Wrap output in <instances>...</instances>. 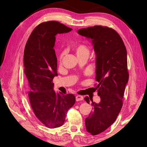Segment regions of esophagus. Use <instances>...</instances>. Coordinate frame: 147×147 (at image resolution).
<instances>
[{
	"mask_svg": "<svg viewBox=\"0 0 147 147\" xmlns=\"http://www.w3.org/2000/svg\"><path fill=\"white\" fill-rule=\"evenodd\" d=\"M83 99V97L80 95H78L76 96V100L77 101H80V100H82Z\"/></svg>",
	"mask_w": 147,
	"mask_h": 147,
	"instance_id": "obj_1",
	"label": "esophagus"
}]
</instances>
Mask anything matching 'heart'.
Returning <instances> with one entry per match:
<instances>
[{
	"label": "heart",
	"mask_w": 147,
	"mask_h": 147,
	"mask_svg": "<svg viewBox=\"0 0 147 147\" xmlns=\"http://www.w3.org/2000/svg\"><path fill=\"white\" fill-rule=\"evenodd\" d=\"M75 51H76V54L78 57L84 56H89L90 53V48L85 44H80V45L77 47L76 49H75ZM63 55L64 52L61 53V54L60 55V60H61L62 58H63Z\"/></svg>",
	"instance_id": "obj_1"
}]
</instances>
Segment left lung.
Segmentation results:
<instances>
[{
  "instance_id": "8db88e82",
  "label": "left lung",
  "mask_w": 147,
  "mask_h": 147,
  "mask_svg": "<svg viewBox=\"0 0 147 147\" xmlns=\"http://www.w3.org/2000/svg\"><path fill=\"white\" fill-rule=\"evenodd\" d=\"M78 33L92 39L96 55V84L99 104L92 101V111L85 119L86 131L92 136L104 132L115 121L123 106L128 82L127 51L117 31L107 26H94L79 29ZM84 100L90 104L88 96Z\"/></svg>"
}]
</instances>
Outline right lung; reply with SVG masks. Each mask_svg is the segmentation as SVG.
Masks as SVG:
<instances>
[{
    "mask_svg": "<svg viewBox=\"0 0 147 147\" xmlns=\"http://www.w3.org/2000/svg\"><path fill=\"white\" fill-rule=\"evenodd\" d=\"M72 30L57 21L43 22L33 30L24 48V74L31 107L39 121L50 129L63 125L75 103L74 94L56 92L52 82L57 75L55 36Z\"/></svg>",
    "mask_w": 147,
    "mask_h": 147,
    "instance_id": "add662e5",
    "label": "right lung"
}]
</instances>
